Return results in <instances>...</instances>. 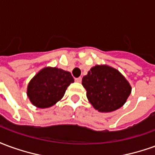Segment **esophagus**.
I'll use <instances>...</instances> for the list:
<instances>
[{
    "label": "esophagus",
    "instance_id": "obj_1",
    "mask_svg": "<svg viewBox=\"0 0 155 155\" xmlns=\"http://www.w3.org/2000/svg\"><path fill=\"white\" fill-rule=\"evenodd\" d=\"M74 81H76L77 83H81V81H82V78L81 77H79V78H75V80Z\"/></svg>",
    "mask_w": 155,
    "mask_h": 155
}]
</instances>
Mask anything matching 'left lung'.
I'll use <instances>...</instances> for the list:
<instances>
[{
    "label": "left lung",
    "instance_id": "left-lung-1",
    "mask_svg": "<svg viewBox=\"0 0 155 155\" xmlns=\"http://www.w3.org/2000/svg\"><path fill=\"white\" fill-rule=\"evenodd\" d=\"M86 96L92 106L102 113L122 107L132 88L120 71L107 64H97L82 79Z\"/></svg>",
    "mask_w": 155,
    "mask_h": 155
}]
</instances>
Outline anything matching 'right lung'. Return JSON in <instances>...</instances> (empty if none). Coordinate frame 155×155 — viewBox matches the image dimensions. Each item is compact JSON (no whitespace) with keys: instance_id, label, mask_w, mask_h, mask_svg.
<instances>
[{"instance_id":"obj_1","label":"right lung","mask_w":155,"mask_h":155,"mask_svg":"<svg viewBox=\"0 0 155 155\" xmlns=\"http://www.w3.org/2000/svg\"><path fill=\"white\" fill-rule=\"evenodd\" d=\"M74 83L71 72L56 67H45L29 82L27 96L35 107L49 108L60 101L67 87Z\"/></svg>"}]
</instances>
